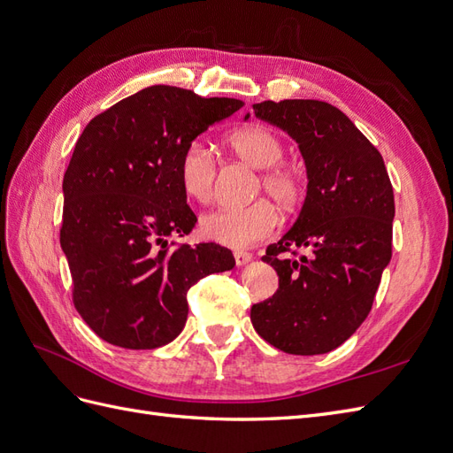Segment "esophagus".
Listing matches in <instances>:
<instances>
[{
	"label": "esophagus",
	"instance_id": "1",
	"mask_svg": "<svg viewBox=\"0 0 453 453\" xmlns=\"http://www.w3.org/2000/svg\"><path fill=\"white\" fill-rule=\"evenodd\" d=\"M251 258H253V255H251V253H248V251H234V260H236V265H238V266L248 265Z\"/></svg>",
	"mask_w": 453,
	"mask_h": 453
}]
</instances>
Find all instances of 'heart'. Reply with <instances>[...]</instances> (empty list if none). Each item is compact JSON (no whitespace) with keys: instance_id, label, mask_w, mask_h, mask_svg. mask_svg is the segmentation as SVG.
Masks as SVG:
<instances>
[{"instance_id":"heart-1","label":"heart","mask_w":453,"mask_h":453,"mask_svg":"<svg viewBox=\"0 0 453 453\" xmlns=\"http://www.w3.org/2000/svg\"><path fill=\"white\" fill-rule=\"evenodd\" d=\"M226 147L251 168L263 170L257 193H266L280 210H291L303 198V177L295 168L280 164L285 149L276 132L266 127L242 128L228 135ZM177 175L188 198L208 202L217 175L213 153L198 140L187 143L177 162ZM276 228L278 211L265 198L238 208L211 210L200 219L203 238L236 250L251 248L270 238Z\"/></svg>"}]
</instances>
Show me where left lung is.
I'll list each match as a JSON object with an SVG mask.
<instances>
[{
    "label": "left lung",
    "mask_w": 453,
    "mask_h": 453,
    "mask_svg": "<svg viewBox=\"0 0 453 453\" xmlns=\"http://www.w3.org/2000/svg\"><path fill=\"white\" fill-rule=\"evenodd\" d=\"M253 109L298 143L308 190L293 228L263 257L280 287L253 304L251 323L285 353L333 351L366 319L391 260L395 200L386 164L331 104L268 100ZM298 249L311 253L296 259Z\"/></svg>",
    "instance_id": "1"
}]
</instances>
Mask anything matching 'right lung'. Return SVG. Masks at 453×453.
<instances>
[{"label":"right lung","instance_id":"add662e5","mask_svg":"<svg viewBox=\"0 0 453 453\" xmlns=\"http://www.w3.org/2000/svg\"><path fill=\"white\" fill-rule=\"evenodd\" d=\"M243 102L155 85L96 115L64 173L60 245L81 318L109 344L155 349L183 331L187 293L234 268L219 243L168 248L196 225L177 175L187 143Z\"/></svg>","mask_w":453,"mask_h":453}]
</instances>
